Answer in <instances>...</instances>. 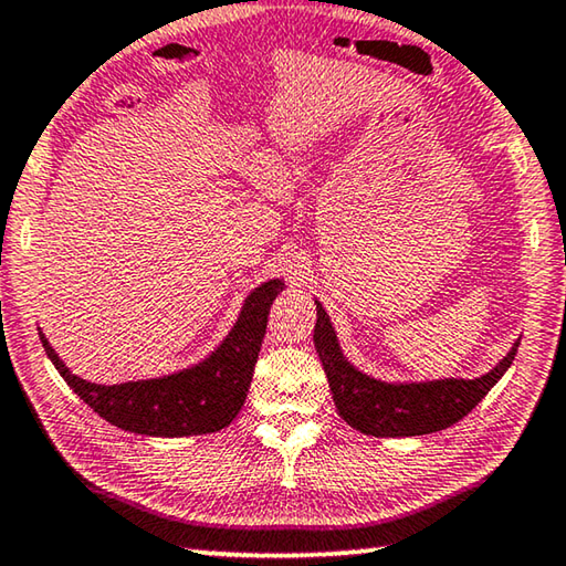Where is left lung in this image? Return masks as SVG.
<instances>
[{
  "instance_id": "1",
  "label": "left lung",
  "mask_w": 566,
  "mask_h": 566,
  "mask_svg": "<svg viewBox=\"0 0 566 566\" xmlns=\"http://www.w3.org/2000/svg\"><path fill=\"white\" fill-rule=\"evenodd\" d=\"M313 343L328 375V385L340 418L350 428L373 438H415L440 432L460 422L488 395L517 355L520 340L512 350L480 378H444L424 382H385L370 378L345 358L328 313L315 301Z\"/></svg>"
}]
</instances>
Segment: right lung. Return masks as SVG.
<instances>
[{
    "label": "right lung",
    "mask_w": 566,
    "mask_h": 566,
    "mask_svg": "<svg viewBox=\"0 0 566 566\" xmlns=\"http://www.w3.org/2000/svg\"><path fill=\"white\" fill-rule=\"evenodd\" d=\"M285 289L271 277L248 293L231 333L201 363L151 380L98 385L78 378L59 360L46 335L39 331L49 360L78 398L106 422L148 438H186L218 432L241 412L245 392L261 353L268 313L275 295Z\"/></svg>",
    "instance_id": "1"
}]
</instances>
